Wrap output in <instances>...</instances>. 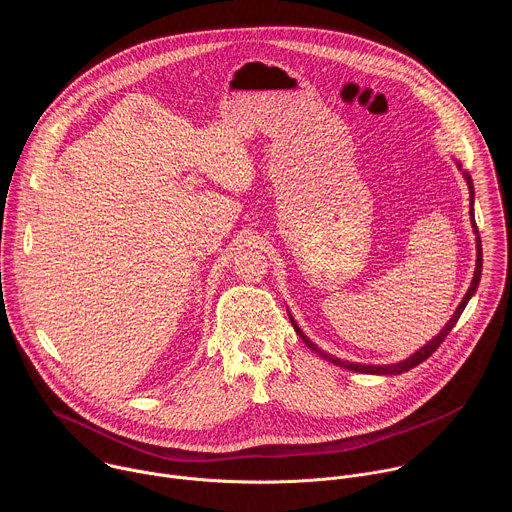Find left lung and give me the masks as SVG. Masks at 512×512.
I'll return each instance as SVG.
<instances>
[{
    "instance_id": "1",
    "label": "left lung",
    "mask_w": 512,
    "mask_h": 512,
    "mask_svg": "<svg viewBox=\"0 0 512 512\" xmlns=\"http://www.w3.org/2000/svg\"><path fill=\"white\" fill-rule=\"evenodd\" d=\"M458 168H460V164H458ZM464 178H466V182H468V190H470V221H472V227H474V233H476V271H474V277H472V283H470V289L466 291V296H464V300L460 302V306L456 308V312H454V316L450 318V322L442 328V332L437 334L435 338H431L423 348H419L415 354H411L409 358H405V360H401V362H397V364H383V367H375V364H354V362H344V360H340V358H336V356H332V354H326L324 350H320L302 330H300V326L296 324V320L291 318V314H289V320H291V324H294V330L298 332V336L304 340V344L310 348V350H314V352H318L322 358H326V360H330V362H334V364H340V367H344V369H348V371H354V373H369V375H401V373H405V371H409V369H413V367H417V364H421L425 358H429L437 348H440V344L446 340V336L452 332V328L456 326V322L460 320V316H462V312H464V308H466V304L470 302V298L474 296V291L478 289V283H480V275H482V243H480V235H478V227H476V221H474V208H472V204H474V184H472V178H470V174L468 172H464Z\"/></svg>"
}]
</instances>
